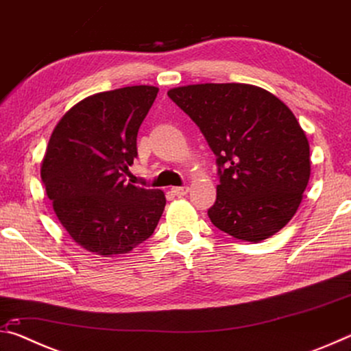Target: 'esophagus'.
Returning a JSON list of instances; mask_svg holds the SVG:
<instances>
[{"label": "esophagus", "mask_w": 351, "mask_h": 351, "mask_svg": "<svg viewBox=\"0 0 351 351\" xmlns=\"http://www.w3.org/2000/svg\"><path fill=\"white\" fill-rule=\"evenodd\" d=\"M171 193L176 195V197H186V195L189 193V187L187 186L173 187V189H171Z\"/></svg>", "instance_id": "1"}]
</instances>
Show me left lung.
<instances>
[{
	"mask_svg": "<svg viewBox=\"0 0 351 351\" xmlns=\"http://www.w3.org/2000/svg\"><path fill=\"white\" fill-rule=\"evenodd\" d=\"M167 94L217 158V201L207 210L213 226L254 243L285 228L310 180V145L293 111L245 83H203Z\"/></svg>",
	"mask_w": 351,
	"mask_h": 351,
	"instance_id": "8db88e82",
	"label": "left lung"
}]
</instances>
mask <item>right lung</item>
<instances>
[{"label": "right lung", "instance_id": "right-lung-1", "mask_svg": "<svg viewBox=\"0 0 351 351\" xmlns=\"http://www.w3.org/2000/svg\"><path fill=\"white\" fill-rule=\"evenodd\" d=\"M156 96L158 88L145 85L94 94L73 106L51 134L41 181L63 228L86 251L125 254L156 229L164 192L125 180Z\"/></svg>", "mask_w": 351, "mask_h": 351}]
</instances>
